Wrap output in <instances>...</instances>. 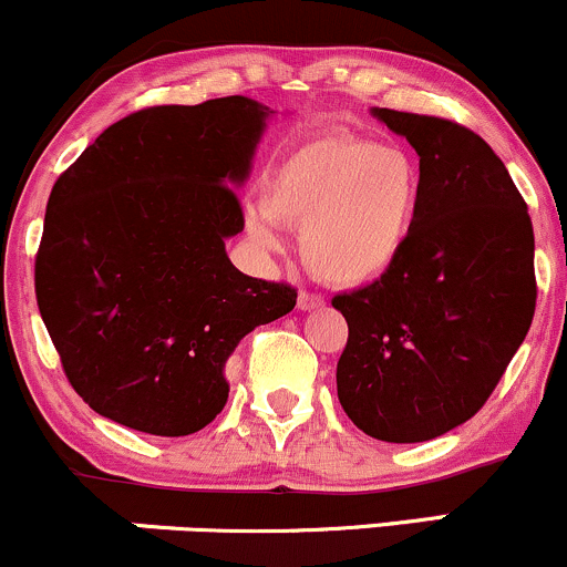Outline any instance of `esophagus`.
<instances>
[{"instance_id": "esophagus-1", "label": "esophagus", "mask_w": 567, "mask_h": 567, "mask_svg": "<svg viewBox=\"0 0 567 567\" xmlns=\"http://www.w3.org/2000/svg\"><path fill=\"white\" fill-rule=\"evenodd\" d=\"M324 303V298L320 296V292H311V290H301L298 292V309H320V306Z\"/></svg>"}]
</instances>
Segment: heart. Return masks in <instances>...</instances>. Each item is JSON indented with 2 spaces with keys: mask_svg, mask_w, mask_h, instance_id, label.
<instances>
[{
  "mask_svg": "<svg viewBox=\"0 0 567 567\" xmlns=\"http://www.w3.org/2000/svg\"><path fill=\"white\" fill-rule=\"evenodd\" d=\"M421 210V171L400 146L322 133L288 148L261 181V207L245 216L264 250L277 224L303 229V264L322 282L362 288L400 261Z\"/></svg>",
  "mask_w": 567,
  "mask_h": 567,
  "instance_id": "1",
  "label": "heart"
}]
</instances>
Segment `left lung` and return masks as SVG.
<instances>
[{
	"label": "left lung",
	"instance_id": "left-lung-1",
	"mask_svg": "<svg viewBox=\"0 0 567 567\" xmlns=\"http://www.w3.org/2000/svg\"><path fill=\"white\" fill-rule=\"evenodd\" d=\"M373 114L421 157V210L392 271L333 298L349 324L338 400L370 437L424 442L485 405L528 336L533 224L504 162L470 127Z\"/></svg>",
	"mask_w": 567,
	"mask_h": 567
}]
</instances>
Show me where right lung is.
<instances>
[{"label":"right lung","mask_w":567,"mask_h":567,"mask_svg":"<svg viewBox=\"0 0 567 567\" xmlns=\"http://www.w3.org/2000/svg\"><path fill=\"white\" fill-rule=\"evenodd\" d=\"M269 109L243 95L148 106L58 175L34 261L37 306L63 373L95 413L184 437L229 400L226 362L296 288L226 256Z\"/></svg>","instance_id":"1"}]
</instances>
